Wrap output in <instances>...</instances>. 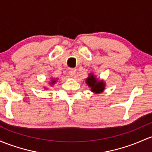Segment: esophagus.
I'll return each mask as SVG.
<instances>
[{
	"label": "esophagus",
	"instance_id": "1",
	"mask_svg": "<svg viewBox=\"0 0 152 152\" xmlns=\"http://www.w3.org/2000/svg\"><path fill=\"white\" fill-rule=\"evenodd\" d=\"M69 75L72 77L75 76V73H76V69H74V68H71V69H69Z\"/></svg>",
	"mask_w": 152,
	"mask_h": 152
}]
</instances>
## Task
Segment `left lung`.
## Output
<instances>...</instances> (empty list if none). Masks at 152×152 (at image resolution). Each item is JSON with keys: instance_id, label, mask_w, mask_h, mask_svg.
Segmentation results:
<instances>
[{"instance_id": "1", "label": "left lung", "mask_w": 152, "mask_h": 152, "mask_svg": "<svg viewBox=\"0 0 152 152\" xmlns=\"http://www.w3.org/2000/svg\"><path fill=\"white\" fill-rule=\"evenodd\" d=\"M86 83L91 88V91L95 94H99L104 91L106 83L104 80L97 78L93 73H89L88 77L86 79Z\"/></svg>"}]
</instances>
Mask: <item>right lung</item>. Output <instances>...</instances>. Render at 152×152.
<instances>
[{
	"label": "right lung",
	"mask_w": 152,
	"mask_h": 152,
	"mask_svg": "<svg viewBox=\"0 0 152 152\" xmlns=\"http://www.w3.org/2000/svg\"><path fill=\"white\" fill-rule=\"evenodd\" d=\"M57 80H58V78H53V77H50V82L48 83V84L50 85V86H53V85L55 84V83H56ZM45 88V89H47L46 87H44Z\"/></svg>",
	"instance_id": "right-lung-1"
}]
</instances>
